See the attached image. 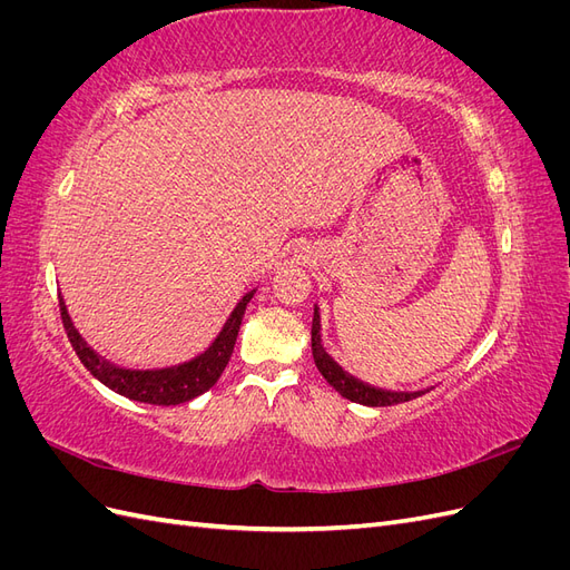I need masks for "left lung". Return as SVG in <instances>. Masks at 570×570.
Masks as SVG:
<instances>
[{
	"label": "left lung",
	"instance_id": "8db88e82",
	"mask_svg": "<svg viewBox=\"0 0 570 570\" xmlns=\"http://www.w3.org/2000/svg\"><path fill=\"white\" fill-rule=\"evenodd\" d=\"M321 321H318V312L314 314V323H312V352H314V361L321 371V375L325 377L327 383H331L344 400L356 402V404H364V406H392V404H402L409 400H416L419 394L423 392H385V390H375L371 385H364L354 381L352 375L344 373L335 361L327 356L321 347Z\"/></svg>",
	"mask_w": 570,
	"mask_h": 570
}]
</instances>
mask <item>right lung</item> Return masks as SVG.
Segmentation results:
<instances>
[{
	"label": "right lung",
	"mask_w": 570,
	"mask_h": 570,
	"mask_svg": "<svg viewBox=\"0 0 570 570\" xmlns=\"http://www.w3.org/2000/svg\"><path fill=\"white\" fill-rule=\"evenodd\" d=\"M252 297H254V289L235 306V312L230 314L228 323L223 325L220 335L216 337V342L209 350L199 354L195 361H187V364H180L176 368H164V371H126V368H116L107 364V361H101L88 344L80 340L71 318L66 314V306L61 299H59V308H61V321H63L68 342L73 344L82 366L88 368L99 383H105L109 390L124 394L135 402L176 406V404L195 400V396L204 394L206 390L216 385L223 368L228 366L230 354L235 350V340L239 333V323H243L247 302Z\"/></svg>",
	"instance_id": "add662e5"
}]
</instances>
